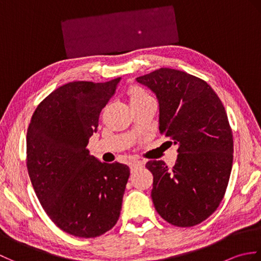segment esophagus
<instances>
[{"label": "esophagus", "instance_id": "1", "mask_svg": "<svg viewBox=\"0 0 261 261\" xmlns=\"http://www.w3.org/2000/svg\"><path fill=\"white\" fill-rule=\"evenodd\" d=\"M142 165H143V162H141V160H132V162L130 163V168H131V170H135L137 168L141 167Z\"/></svg>", "mask_w": 261, "mask_h": 261}]
</instances>
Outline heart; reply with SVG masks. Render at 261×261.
<instances>
[{
	"label": "heart",
	"instance_id": "b5f03b06",
	"mask_svg": "<svg viewBox=\"0 0 261 261\" xmlns=\"http://www.w3.org/2000/svg\"><path fill=\"white\" fill-rule=\"evenodd\" d=\"M148 99H153L150 94L147 93L145 90L140 87H134L130 92V103L132 102H140L148 101Z\"/></svg>",
	"mask_w": 261,
	"mask_h": 261
}]
</instances>
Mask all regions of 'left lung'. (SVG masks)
I'll use <instances>...</instances> for the list:
<instances>
[{"label": "left lung", "instance_id": "8db88e82", "mask_svg": "<svg viewBox=\"0 0 261 261\" xmlns=\"http://www.w3.org/2000/svg\"><path fill=\"white\" fill-rule=\"evenodd\" d=\"M136 81L154 93L159 131L178 146L173 168L149 160L151 198L168 223L187 228L203 222L219 207L228 186L233 138L222 102L206 82L171 68Z\"/></svg>", "mask_w": 261, "mask_h": 261}]
</instances>
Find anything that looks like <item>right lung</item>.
<instances>
[{
  "mask_svg": "<svg viewBox=\"0 0 261 261\" xmlns=\"http://www.w3.org/2000/svg\"><path fill=\"white\" fill-rule=\"evenodd\" d=\"M120 81L58 87L38 105L28 127L33 190L53 222L71 236H102L119 220L130 168L99 162L86 147Z\"/></svg>",
  "mask_w": 261,
  "mask_h": 261,
  "instance_id": "add662e5",
  "label": "right lung"
}]
</instances>
